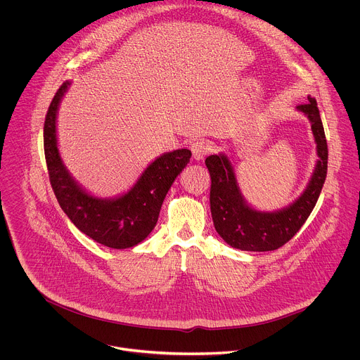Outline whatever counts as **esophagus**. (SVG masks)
Here are the masks:
<instances>
[{
    "label": "esophagus",
    "mask_w": 360,
    "mask_h": 360,
    "mask_svg": "<svg viewBox=\"0 0 360 360\" xmlns=\"http://www.w3.org/2000/svg\"><path fill=\"white\" fill-rule=\"evenodd\" d=\"M191 151L195 160H202L210 153V144L206 140H195L191 143Z\"/></svg>",
    "instance_id": "esophagus-1"
}]
</instances>
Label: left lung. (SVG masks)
<instances>
[{
  "label": "left lung",
  "mask_w": 360,
  "mask_h": 360,
  "mask_svg": "<svg viewBox=\"0 0 360 360\" xmlns=\"http://www.w3.org/2000/svg\"><path fill=\"white\" fill-rule=\"evenodd\" d=\"M311 122L317 143L319 162L304 193L289 207L262 213L243 199L230 161L224 155H210L205 164L210 172V210L216 231L233 248L243 251H275L290 241L313 212L328 169V146L320 110L314 98L297 106Z\"/></svg>",
  "instance_id": "obj_1"
}]
</instances>
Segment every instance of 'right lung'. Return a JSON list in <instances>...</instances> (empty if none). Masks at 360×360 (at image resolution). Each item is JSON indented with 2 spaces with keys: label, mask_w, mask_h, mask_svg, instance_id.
I'll return each mask as SVG.
<instances>
[{
  "label": "right lung",
  "mask_w": 360,
  "mask_h": 360,
  "mask_svg": "<svg viewBox=\"0 0 360 360\" xmlns=\"http://www.w3.org/2000/svg\"><path fill=\"white\" fill-rule=\"evenodd\" d=\"M68 84L65 81L60 85L44 119V157L53 192L63 212L85 236L109 248L134 247L155 227L165 195L192 153L182 148L161 155L148 165L137 184L117 199L92 198L68 175L57 150L56 113Z\"/></svg>",
  "instance_id": "1"
}]
</instances>
